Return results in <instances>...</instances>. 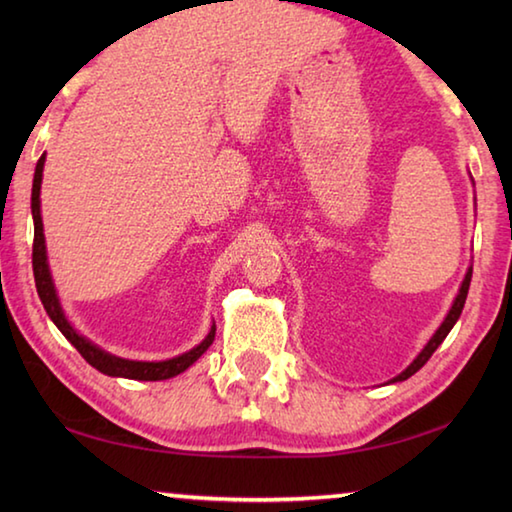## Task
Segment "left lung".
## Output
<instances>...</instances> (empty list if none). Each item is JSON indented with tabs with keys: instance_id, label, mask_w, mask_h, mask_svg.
<instances>
[{
	"instance_id": "1",
	"label": "left lung",
	"mask_w": 512,
	"mask_h": 512,
	"mask_svg": "<svg viewBox=\"0 0 512 512\" xmlns=\"http://www.w3.org/2000/svg\"><path fill=\"white\" fill-rule=\"evenodd\" d=\"M472 183H474V180H472ZM470 282H472V268H467L465 280H463L461 289H458L456 298H454V305H452V309H449V314L445 316L443 323H440V327L436 329V334L431 336L429 343L424 345V348H422V352L418 354V357H415V359L409 363V366H406V368L400 372V375H397V377H393L391 381H388V384H395V381H404V379H409L411 375H415V372H418V370L424 366V363H427V361L431 359V354L438 350V345L447 339V334L452 332V327L456 325V320L461 318V311H463V307H465L467 291H470Z\"/></svg>"
}]
</instances>
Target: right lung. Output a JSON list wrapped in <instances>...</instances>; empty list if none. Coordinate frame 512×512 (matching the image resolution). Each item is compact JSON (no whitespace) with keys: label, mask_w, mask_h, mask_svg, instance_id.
<instances>
[{"label":"right lung","mask_w":512,"mask_h":512,"mask_svg":"<svg viewBox=\"0 0 512 512\" xmlns=\"http://www.w3.org/2000/svg\"><path fill=\"white\" fill-rule=\"evenodd\" d=\"M42 171H45V153L40 155V160L36 164V173H33L31 214H33V277H36V289L42 305H45L47 316L54 320V325L63 332L65 339L81 352V357L88 361L92 368L103 372V375L137 379V381H160V379H169V377L180 375V372H185L212 345L214 334H216L214 325L210 327V332H207L205 339L198 343L196 348L178 354V357H171L164 361H133V359L115 357V354L99 348L97 343L85 339V336L76 332V327L69 323V318L65 316V309L60 305L54 277H51L49 262H47L45 230H42V214H40Z\"/></svg>","instance_id":"add662e5"}]
</instances>
